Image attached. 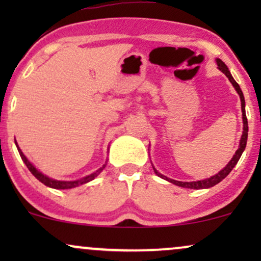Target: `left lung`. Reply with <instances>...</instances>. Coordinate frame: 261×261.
<instances>
[{
	"label": "left lung",
	"mask_w": 261,
	"mask_h": 261,
	"mask_svg": "<svg viewBox=\"0 0 261 261\" xmlns=\"http://www.w3.org/2000/svg\"><path fill=\"white\" fill-rule=\"evenodd\" d=\"M217 65H218V68H220L222 72L226 74L227 77H228V80L230 81V83H232L233 87L236 88L237 93L239 94V97H241V104H242V115H243V135H242L241 137V142H239V148L236 151V154L233 155V158L228 162V164H227L226 167L222 170H220V172L217 173L216 175L211 176V178H207V179H203V180H197V181H178V180H173V179H169L167 178V176H164L163 174H161V173H158L157 170L154 169V173L157 174L158 176H161V178L166 179V180H168L169 182H173V184L178 185V187H181V188H188V189H207V188H211V187H215V185L218 184L221 180H223L224 178H226L227 175L229 174L230 170L234 168V166L237 163H238L239 158H241L242 153H243V151L245 149V146H247V140H248V120H247V115H245V100H244V95H243V92H242L241 87H239L238 83L236 82L234 79L232 77V74H230L228 67H227L226 65H224V62L222 60L217 59L216 60Z\"/></svg>",
	"instance_id": "1"
}]
</instances>
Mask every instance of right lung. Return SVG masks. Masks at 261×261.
I'll list each match as a JSON object with an SVG mask.
<instances>
[{
  "label": "right lung",
  "mask_w": 261,
  "mask_h": 261,
  "mask_svg": "<svg viewBox=\"0 0 261 261\" xmlns=\"http://www.w3.org/2000/svg\"><path fill=\"white\" fill-rule=\"evenodd\" d=\"M16 145H17V142H16ZM17 148H18V152H19L20 157H22L23 162H24V163H25L27 168H28L29 170H31V172H32V174L34 175L35 178H37L39 181H41V182H43L44 185H46V187H49V188H53V189H72V188H76V187H79V185L86 184V182H88V181L93 180V179H94L95 176H97L98 174H99V173L101 172V170H103L104 168H106V166H107V164H104V166L101 167V168H99V169H98V170H95L94 173H92V174H89V175L85 176V178H81V179H79V180H73V181H62V180H55V179H51V178H49V176L44 175L43 173H41V172H39V170H38L37 168H35L34 166H33V164L31 163V162H29L28 160H27V157H25L24 154H23V152L20 151V148L18 147V145H17Z\"/></svg>",
  "instance_id": "add662e5"
}]
</instances>
